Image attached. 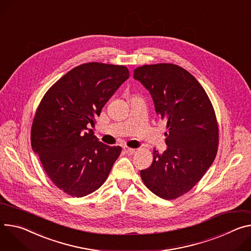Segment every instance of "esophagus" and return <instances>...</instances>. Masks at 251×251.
Wrapping results in <instances>:
<instances>
[{
    "instance_id": "esophagus-1",
    "label": "esophagus",
    "mask_w": 251,
    "mask_h": 251,
    "mask_svg": "<svg viewBox=\"0 0 251 251\" xmlns=\"http://www.w3.org/2000/svg\"><path fill=\"white\" fill-rule=\"evenodd\" d=\"M123 149H124L125 153H126V154H128V155H133V154L136 152V150H135V149H133V148H129V147H127V146H125Z\"/></svg>"
}]
</instances>
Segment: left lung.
Returning <instances> with one entry per match:
<instances>
[{"instance_id": "8db88e82", "label": "left lung", "mask_w": 251, "mask_h": 251, "mask_svg": "<svg viewBox=\"0 0 251 251\" xmlns=\"http://www.w3.org/2000/svg\"><path fill=\"white\" fill-rule=\"evenodd\" d=\"M167 122V149L153 151V162L140 175L147 188L171 200L187 193L213 163L218 126L212 104L199 82L174 64L145 65L134 70Z\"/></svg>"}]
</instances>
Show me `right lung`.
<instances>
[{
	"mask_svg": "<svg viewBox=\"0 0 251 251\" xmlns=\"http://www.w3.org/2000/svg\"><path fill=\"white\" fill-rule=\"evenodd\" d=\"M128 78L125 66L87 63L65 74L43 97L32 125V149L65 193L94 192L119 157L121 147L99 142L89 126Z\"/></svg>",
	"mask_w": 251,
	"mask_h": 251,
	"instance_id": "obj_1",
	"label": "right lung"
}]
</instances>
